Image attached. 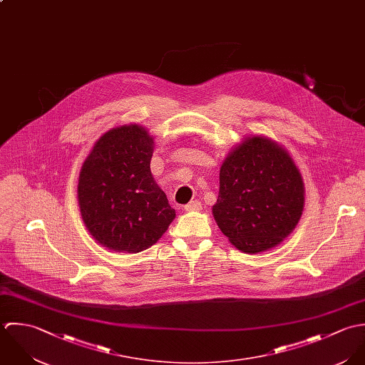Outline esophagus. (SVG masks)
<instances>
[{
    "mask_svg": "<svg viewBox=\"0 0 365 365\" xmlns=\"http://www.w3.org/2000/svg\"><path fill=\"white\" fill-rule=\"evenodd\" d=\"M202 203L199 202V200H192L190 203H187L186 206H185V210L186 212H200L202 210Z\"/></svg>",
    "mask_w": 365,
    "mask_h": 365,
    "instance_id": "obj_1",
    "label": "esophagus"
}]
</instances>
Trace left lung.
Here are the masks:
<instances>
[{"mask_svg": "<svg viewBox=\"0 0 365 365\" xmlns=\"http://www.w3.org/2000/svg\"><path fill=\"white\" fill-rule=\"evenodd\" d=\"M304 206V183L284 145L248 135L220 168L213 217L228 241L245 254L281 244L297 225Z\"/></svg>", "mask_w": 365, "mask_h": 365, "instance_id": "8db88e82", "label": "left lung"}]
</instances>
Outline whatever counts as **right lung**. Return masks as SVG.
<instances>
[{
  "mask_svg": "<svg viewBox=\"0 0 365 365\" xmlns=\"http://www.w3.org/2000/svg\"><path fill=\"white\" fill-rule=\"evenodd\" d=\"M153 148L145 127L121 125L103 134L81 165V219L96 242L111 251H144L176 217L150 173Z\"/></svg>",
  "mask_w": 365,
  "mask_h": 365,
  "instance_id": "obj_1",
  "label": "right lung"
}]
</instances>
